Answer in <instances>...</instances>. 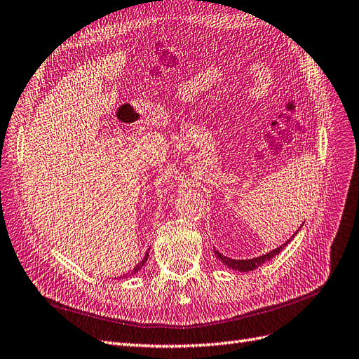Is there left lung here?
<instances>
[{"instance_id":"obj_1","label":"left lung","mask_w":359,"mask_h":359,"mask_svg":"<svg viewBox=\"0 0 359 359\" xmlns=\"http://www.w3.org/2000/svg\"><path fill=\"white\" fill-rule=\"evenodd\" d=\"M294 237V236H293ZM290 241V240H288ZM288 241L285 245H288ZM285 245H283V246H279L278 249H275V250H272V252H269V254H266V255H261V257H257V258H252V259H232V258H228V257H224L220 254L219 250H216L215 249V255L222 261V263H224L225 266H228L229 269H234V270H240V272H250V270H254V269H257L258 266H261L263 263H266L267 259H270V258H273V257H276L280 250H283V248L285 246Z\"/></svg>"}]
</instances>
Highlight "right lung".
<instances>
[{
  "label": "right lung",
  "mask_w": 359,
  "mask_h": 359,
  "mask_svg": "<svg viewBox=\"0 0 359 359\" xmlns=\"http://www.w3.org/2000/svg\"><path fill=\"white\" fill-rule=\"evenodd\" d=\"M148 255H149V252H147V255H144V257H143V259L140 261V263H139L137 266H135V267L133 269V272H131V273H130L128 276H131L133 273H137V272H139V270H140V269L143 267V264H144V263H147V259H148ZM125 276H127V275H123V278H125Z\"/></svg>",
  "instance_id": "obj_1"
}]
</instances>
